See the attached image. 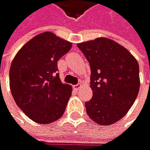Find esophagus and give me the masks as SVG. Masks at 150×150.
Here are the masks:
<instances>
[{
    "label": "esophagus",
    "instance_id": "obj_1",
    "mask_svg": "<svg viewBox=\"0 0 150 150\" xmlns=\"http://www.w3.org/2000/svg\"><path fill=\"white\" fill-rule=\"evenodd\" d=\"M81 85H82V83H79L78 84H76V85H74V90H76V91H78V90L80 89Z\"/></svg>",
    "mask_w": 150,
    "mask_h": 150
}]
</instances>
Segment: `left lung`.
Segmentation results:
<instances>
[{
  "instance_id": "1",
  "label": "left lung",
  "mask_w": 150,
  "mask_h": 150,
  "mask_svg": "<svg viewBox=\"0 0 150 150\" xmlns=\"http://www.w3.org/2000/svg\"><path fill=\"white\" fill-rule=\"evenodd\" d=\"M91 66L93 96L85 103L89 117L102 126L122 119L139 89V64L124 46L106 38L77 44Z\"/></svg>"
}]
</instances>
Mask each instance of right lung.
<instances>
[{"label": "right lung", "instance_id": "right-lung-1", "mask_svg": "<svg viewBox=\"0 0 150 150\" xmlns=\"http://www.w3.org/2000/svg\"><path fill=\"white\" fill-rule=\"evenodd\" d=\"M72 44L52 32L28 41L15 56L9 70V87L17 106L31 120L49 124L64 113L72 87L59 79L57 61Z\"/></svg>", "mask_w": 150, "mask_h": 150}]
</instances>
